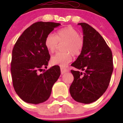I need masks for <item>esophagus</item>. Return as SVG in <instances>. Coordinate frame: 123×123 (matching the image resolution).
I'll return each mask as SVG.
<instances>
[{"label":"esophagus","instance_id":"1","mask_svg":"<svg viewBox=\"0 0 123 123\" xmlns=\"http://www.w3.org/2000/svg\"><path fill=\"white\" fill-rule=\"evenodd\" d=\"M69 70L67 69H65V68H61V74H63V73L67 72H68Z\"/></svg>","mask_w":123,"mask_h":123}]
</instances>
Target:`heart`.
Segmentation results:
<instances>
[{
    "label": "heart",
    "instance_id": "b5f03b06",
    "mask_svg": "<svg viewBox=\"0 0 123 123\" xmlns=\"http://www.w3.org/2000/svg\"><path fill=\"white\" fill-rule=\"evenodd\" d=\"M59 43L64 44L62 49L63 52L57 53L51 58V63L54 65L65 66L72 60L73 55H79L82 51L84 40L79 32L70 26L60 29L55 35L50 33L44 41L45 47L51 53L56 50Z\"/></svg>",
    "mask_w": 123,
    "mask_h": 123
}]
</instances>
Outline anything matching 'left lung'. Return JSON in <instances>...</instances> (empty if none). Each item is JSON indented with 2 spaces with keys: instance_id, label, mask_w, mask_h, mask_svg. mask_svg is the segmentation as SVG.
I'll return each instance as SVG.
<instances>
[{
  "instance_id": "8db88e82",
  "label": "left lung",
  "mask_w": 123,
  "mask_h": 123,
  "mask_svg": "<svg viewBox=\"0 0 123 123\" xmlns=\"http://www.w3.org/2000/svg\"><path fill=\"white\" fill-rule=\"evenodd\" d=\"M83 29L84 46L71 66L74 77L70 94L77 102H95L108 88L113 70L112 53L101 35L86 23L78 24ZM81 70V72L80 71Z\"/></svg>"
}]
</instances>
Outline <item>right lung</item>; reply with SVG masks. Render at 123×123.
<instances>
[{"label":"right lung","instance_id":"add662e5","mask_svg":"<svg viewBox=\"0 0 123 123\" xmlns=\"http://www.w3.org/2000/svg\"><path fill=\"white\" fill-rule=\"evenodd\" d=\"M59 23L37 22L25 29L15 43L11 62L12 84L17 95L25 102L38 104L49 98L52 87L61 74L60 68L48 65L50 55L45 47L46 36Z\"/></svg>","mask_w":123,"mask_h":123}]
</instances>
